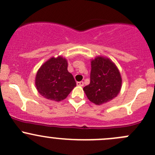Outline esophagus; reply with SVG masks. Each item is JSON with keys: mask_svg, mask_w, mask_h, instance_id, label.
<instances>
[{"mask_svg": "<svg viewBox=\"0 0 155 155\" xmlns=\"http://www.w3.org/2000/svg\"><path fill=\"white\" fill-rule=\"evenodd\" d=\"M76 85H78V86H83L84 85V82H78L77 83H76Z\"/></svg>", "mask_w": 155, "mask_h": 155, "instance_id": "esophagus-1", "label": "esophagus"}]
</instances>
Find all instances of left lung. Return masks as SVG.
<instances>
[{"instance_id": "left-lung-1", "label": "left lung", "mask_w": 155, "mask_h": 155, "mask_svg": "<svg viewBox=\"0 0 155 155\" xmlns=\"http://www.w3.org/2000/svg\"><path fill=\"white\" fill-rule=\"evenodd\" d=\"M90 84L83 87L87 99L96 105H102L117 97L121 88V73L115 63L104 56L91 61Z\"/></svg>"}]
</instances>
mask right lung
<instances>
[{
    "instance_id": "1",
    "label": "right lung",
    "mask_w": 155,
    "mask_h": 155,
    "mask_svg": "<svg viewBox=\"0 0 155 155\" xmlns=\"http://www.w3.org/2000/svg\"><path fill=\"white\" fill-rule=\"evenodd\" d=\"M68 66V60L62 56L50 58L42 64L35 78L36 88L40 95L58 102L68 96L76 83Z\"/></svg>"
}]
</instances>
